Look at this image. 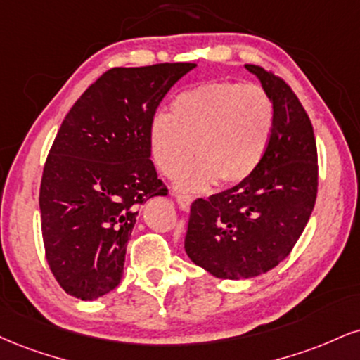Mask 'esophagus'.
I'll use <instances>...</instances> for the list:
<instances>
[{"mask_svg":"<svg viewBox=\"0 0 360 360\" xmlns=\"http://www.w3.org/2000/svg\"><path fill=\"white\" fill-rule=\"evenodd\" d=\"M174 198H176L177 205L181 206V210H183V211H189V207H191V202H193V196H189V194L174 193Z\"/></svg>","mask_w":360,"mask_h":360,"instance_id":"esophagus-1","label":"esophagus"}]
</instances>
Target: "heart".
I'll return each mask as SVG.
<instances>
[{
    "label": "heart",
    "instance_id": "obj_1",
    "mask_svg": "<svg viewBox=\"0 0 360 360\" xmlns=\"http://www.w3.org/2000/svg\"><path fill=\"white\" fill-rule=\"evenodd\" d=\"M274 101L263 86L235 80L206 82L176 95L169 115L149 127L155 166L174 177L196 154L199 161L181 176L188 191L245 181L259 166L274 132Z\"/></svg>",
    "mask_w": 360,
    "mask_h": 360
}]
</instances>
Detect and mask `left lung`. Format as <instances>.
<instances>
[{
	"instance_id": "8db88e82",
	"label": "left lung",
	"mask_w": 360,
	"mask_h": 360,
	"mask_svg": "<svg viewBox=\"0 0 360 360\" xmlns=\"http://www.w3.org/2000/svg\"><path fill=\"white\" fill-rule=\"evenodd\" d=\"M274 101L270 144L259 166L233 188L191 205L184 248L216 278H253L288 257L317 199L314 127L287 82L245 65Z\"/></svg>"
}]
</instances>
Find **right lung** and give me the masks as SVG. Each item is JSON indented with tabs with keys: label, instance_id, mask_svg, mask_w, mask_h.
<instances>
[{
	"label": "right lung",
	"instance_id": "right-lung-1",
	"mask_svg": "<svg viewBox=\"0 0 360 360\" xmlns=\"http://www.w3.org/2000/svg\"><path fill=\"white\" fill-rule=\"evenodd\" d=\"M194 67L110 68L60 125L43 167L40 213L46 262L68 295L94 300L120 283L137 207L167 194L150 161V122Z\"/></svg>",
	"mask_w": 360,
	"mask_h": 360
}]
</instances>
